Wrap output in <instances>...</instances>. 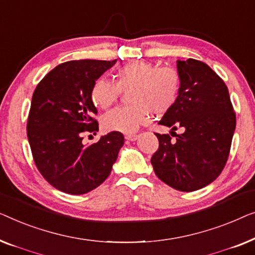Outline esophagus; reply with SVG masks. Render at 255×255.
Returning <instances> with one entry per match:
<instances>
[{"label": "esophagus", "mask_w": 255, "mask_h": 255, "mask_svg": "<svg viewBox=\"0 0 255 255\" xmlns=\"http://www.w3.org/2000/svg\"><path fill=\"white\" fill-rule=\"evenodd\" d=\"M137 137H138L137 134H128V135L125 136V138L128 139V141H136Z\"/></svg>", "instance_id": "esophagus-1"}]
</instances>
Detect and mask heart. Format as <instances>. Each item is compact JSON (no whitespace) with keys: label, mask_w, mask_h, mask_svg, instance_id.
<instances>
[{"label":"heart","mask_w":255,"mask_h":255,"mask_svg":"<svg viewBox=\"0 0 255 255\" xmlns=\"http://www.w3.org/2000/svg\"><path fill=\"white\" fill-rule=\"evenodd\" d=\"M128 92L131 104L117 107L103 117L107 131L134 132L148 123L150 114H164L175 105L181 90V77L173 67H157L146 61H131L116 73V82L100 77L91 88V99L100 109H109L121 92Z\"/></svg>","instance_id":"obj_1"}]
</instances>
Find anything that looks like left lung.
I'll use <instances>...</instances> for the list:
<instances>
[{"label": "left lung", "mask_w": 255, "mask_h": 255, "mask_svg": "<svg viewBox=\"0 0 255 255\" xmlns=\"http://www.w3.org/2000/svg\"><path fill=\"white\" fill-rule=\"evenodd\" d=\"M181 90L159 125L181 128L175 141L156 132L151 157L157 177L172 188L193 192L216 179L227 164L236 129V113L223 80L201 61L178 60ZM174 132V131H172Z\"/></svg>", "instance_id": "obj_1"}]
</instances>
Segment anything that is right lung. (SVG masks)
I'll return each mask as SVG.
<instances>
[{"instance_id":"obj_1","label":"right lung","mask_w":255,"mask_h":255,"mask_svg":"<svg viewBox=\"0 0 255 255\" xmlns=\"http://www.w3.org/2000/svg\"><path fill=\"white\" fill-rule=\"evenodd\" d=\"M117 60H74L61 63L37 85L27 119V138L35 166L53 187L80 195L103 184L125 143L111 131L84 145L85 132L98 131L91 99L95 82Z\"/></svg>"}]
</instances>
